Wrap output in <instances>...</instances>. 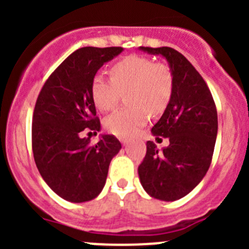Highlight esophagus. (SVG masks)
Returning <instances> with one entry per match:
<instances>
[{
    "label": "esophagus",
    "instance_id": "obj_1",
    "mask_svg": "<svg viewBox=\"0 0 249 249\" xmlns=\"http://www.w3.org/2000/svg\"><path fill=\"white\" fill-rule=\"evenodd\" d=\"M120 141H122V143L124 145H126L127 143H129V139H125V137H122V139H120Z\"/></svg>",
    "mask_w": 249,
    "mask_h": 249
}]
</instances>
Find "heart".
I'll list each match as a JSON object with an SVG mask.
<instances>
[{"mask_svg":"<svg viewBox=\"0 0 249 249\" xmlns=\"http://www.w3.org/2000/svg\"><path fill=\"white\" fill-rule=\"evenodd\" d=\"M110 78L96 73L90 92L95 106L102 112L112 109L122 92L131 105L120 107L105 119L107 131L117 136H130L147 122L148 112H162L173 92V74L164 62H154L143 55H129L110 66Z\"/></svg>","mask_w":249,"mask_h":249,"instance_id":"1","label":"heart"}]
</instances>
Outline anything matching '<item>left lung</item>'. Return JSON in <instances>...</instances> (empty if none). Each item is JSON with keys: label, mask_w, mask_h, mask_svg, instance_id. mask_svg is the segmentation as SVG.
I'll list each match as a JSON object with an SVG mask.
<instances>
[{"label": "left lung", "mask_w": 249, "mask_h": 249, "mask_svg": "<svg viewBox=\"0 0 249 249\" xmlns=\"http://www.w3.org/2000/svg\"><path fill=\"white\" fill-rule=\"evenodd\" d=\"M162 55L173 74V92L164 114L153 126L158 140L170 144L159 150L152 141L139 166L141 184L155 199L175 201L189 194L212 161L218 131L214 100L201 74L184 55L170 47H140Z\"/></svg>", "instance_id": "1"}]
</instances>
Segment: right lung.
<instances>
[{
  "label": "right lung",
  "instance_id": "1",
  "mask_svg": "<svg viewBox=\"0 0 249 249\" xmlns=\"http://www.w3.org/2000/svg\"><path fill=\"white\" fill-rule=\"evenodd\" d=\"M123 52L122 47H84L50 74L37 97L32 118L35 162L50 189L71 202L95 199L106 183L119 140L105 135L96 144L82 139L85 129L100 131L90 84L97 70Z\"/></svg>",
  "mask_w": 249,
  "mask_h": 249
}]
</instances>
